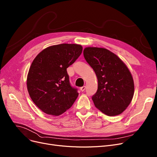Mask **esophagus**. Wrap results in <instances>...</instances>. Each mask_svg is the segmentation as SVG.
<instances>
[{
    "mask_svg": "<svg viewBox=\"0 0 157 157\" xmlns=\"http://www.w3.org/2000/svg\"><path fill=\"white\" fill-rule=\"evenodd\" d=\"M85 88H86V86H81V87H80V90H81V91H82V92H83V91H85Z\"/></svg>",
    "mask_w": 157,
    "mask_h": 157,
    "instance_id": "esophagus-1",
    "label": "esophagus"
}]
</instances>
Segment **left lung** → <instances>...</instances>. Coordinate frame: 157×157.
Listing matches in <instances>:
<instances>
[{
  "label": "left lung",
  "mask_w": 157,
  "mask_h": 157,
  "mask_svg": "<svg viewBox=\"0 0 157 157\" xmlns=\"http://www.w3.org/2000/svg\"><path fill=\"white\" fill-rule=\"evenodd\" d=\"M83 55L98 80V90L92 97L95 106L108 116L121 114L134 94L133 79L128 67L117 55L104 48L86 47Z\"/></svg>",
  "instance_id": "obj_1"
}]
</instances>
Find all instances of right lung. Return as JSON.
Here are the masks:
<instances>
[{"instance_id":"1","label":"right lung","mask_w":157,"mask_h":157,"mask_svg":"<svg viewBox=\"0 0 157 157\" xmlns=\"http://www.w3.org/2000/svg\"><path fill=\"white\" fill-rule=\"evenodd\" d=\"M80 45L62 44L40 52L29 69L27 87L33 101L42 111L59 115L69 109L79 93L70 83L67 69L82 52Z\"/></svg>"}]
</instances>
